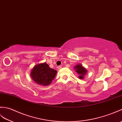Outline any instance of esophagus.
I'll return each mask as SVG.
<instances>
[{
  "label": "esophagus",
  "mask_w": 122,
  "mask_h": 122,
  "mask_svg": "<svg viewBox=\"0 0 122 122\" xmlns=\"http://www.w3.org/2000/svg\"><path fill=\"white\" fill-rule=\"evenodd\" d=\"M62 67V66H58V69H61Z\"/></svg>",
  "instance_id": "obj_1"
}]
</instances>
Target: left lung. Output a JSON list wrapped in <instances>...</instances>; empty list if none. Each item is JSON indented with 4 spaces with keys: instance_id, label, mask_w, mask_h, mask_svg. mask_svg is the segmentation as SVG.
Listing matches in <instances>:
<instances>
[{
    "instance_id": "left-lung-1",
    "label": "left lung",
    "mask_w": 122,
    "mask_h": 122,
    "mask_svg": "<svg viewBox=\"0 0 122 122\" xmlns=\"http://www.w3.org/2000/svg\"><path fill=\"white\" fill-rule=\"evenodd\" d=\"M75 70L76 72L78 74H80L79 78L81 79L84 78V76L86 74L87 70L85 69V68L81 66V64H78L75 66Z\"/></svg>"
}]
</instances>
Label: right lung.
I'll return each instance as SVG.
<instances>
[{"mask_svg": "<svg viewBox=\"0 0 122 122\" xmlns=\"http://www.w3.org/2000/svg\"><path fill=\"white\" fill-rule=\"evenodd\" d=\"M56 71L51 69L46 63L36 65L31 72V76L37 84L41 85L47 86L51 84L55 78Z\"/></svg>", "mask_w": 122, "mask_h": 122, "instance_id": "obj_1", "label": "right lung"}]
</instances>
